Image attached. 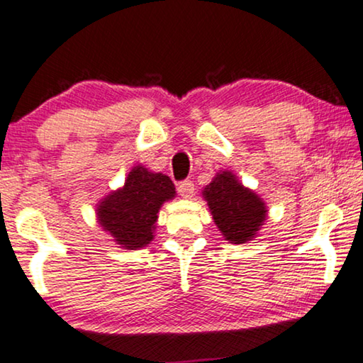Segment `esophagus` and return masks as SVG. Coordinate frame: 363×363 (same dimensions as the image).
I'll use <instances>...</instances> for the list:
<instances>
[{"label": "esophagus", "instance_id": "esophagus-1", "mask_svg": "<svg viewBox=\"0 0 363 363\" xmlns=\"http://www.w3.org/2000/svg\"><path fill=\"white\" fill-rule=\"evenodd\" d=\"M177 192H179V196H182L184 199H189L194 196V184L192 181H182L179 182V186H177Z\"/></svg>", "mask_w": 363, "mask_h": 363}]
</instances>
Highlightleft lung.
<instances>
[{"instance_id":"8db88e82","label":"left lung","mask_w":363,"mask_h":363,"mask_svg":"<svg viewBox=\"0 0 363 363\" xmlns=\"http://www.w3.org/2000/svg\"><path fill=\"white\" fill-rule=\"evenodd\" d=\"M212 218L230 243H245L258 233L267 218V206L253 191L242 186L230 171H222L203 189Z\"/></svg>"}]
</instances>
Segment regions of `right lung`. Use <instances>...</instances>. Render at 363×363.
Segmentation results:
<instances>
[{
  "label": "right lung",
  "mask_w": 363,
  "mask_h": 363,
  "mask_svg": "<svg viewBox=\"0 0 363 363\" xmlns=\"http://www.w3.org/2000/svg\"><path fill=\"white\" fill-rule=\"evenodd\" d=\"M176 196V187L166 174L135 166L125 186L101 199L96 218L105 232L125 250L146 247L155 238L157 212Z\"/></svg>",
  "instance_id": "add662e5"
}]
</instances>
